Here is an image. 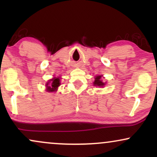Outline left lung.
<instances>
[{
  "mask_svg": "<svg viewBox=\"0 0 157 157\" xmlns=\"http://www.w3.org/2000/svg\"><path fill=\"white\" fill-rule=\"evenodd\" d=\"M93 83H94V86H99V87H102V86H104L105 85V82H102L101 75H99V76L95 77L94 82Z\"/></svg>",
  "mask_w": 157,
  "mask_h": 157,
  "instance_id": "8db88e82",
  "label": "left lung"
}]
</instances>
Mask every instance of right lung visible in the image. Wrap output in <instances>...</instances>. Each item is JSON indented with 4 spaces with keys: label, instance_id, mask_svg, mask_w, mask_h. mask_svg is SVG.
<instances>
[{
    "label": "right lung",
    "instance_id": "obj_1",
    "mask_svg": "<svg viewBox=\"0 0 157 157\" xmlns=\"http://www.w3.org/2000/svg\"><path fill=\"white\" fill-rule=\"evenodd\" d=\"M60 77H54L53 79H51L46 82V91L48 92H54L57 90V88L60 86Z\"/></svg>",
    "mask_w": 157,
    "mask_h": 157
}]
</instances>
